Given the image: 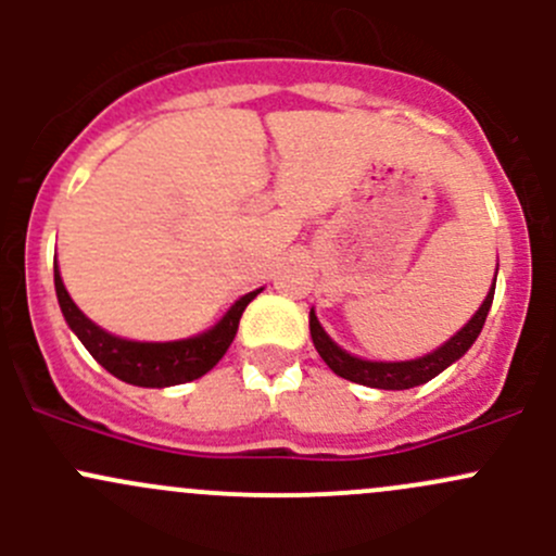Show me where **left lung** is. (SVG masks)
Masks as SVG:
<instances>
[{
    "mask_svg": "<svg viewBox=\"0 0 556 556\" xmlns=\"http://www.w3.org/2000/svg\"><path fill=\"white\" fill-rule=\"evenodd\" d=\"M492 295H495V285H492L490 295L484 299V304L479 306V312L468 319L463 330L457 336H452L441 350L430 352V355L419 357V361H406V363H371L361 361V357H352L350 352H344L341 346H336L333 341L328 339L323 328H319L314 312H309V330L312 341L317 346L319 357L328 363L330 371L341 379H350V382L377 387V390H408V387H417L430 382L433 377H439L446 366H452L454 361L465 355L470 350L476 339H479L481 328H484V319L490 314Z\"/></svg>",
    "mask_w": 556,
    "mask_h": 556,
    "instance_id": "8db88e82",
    "label": "left lung"
}]
</instances>
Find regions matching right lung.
<instances>
[{
  "label": "right lung",
  "mask_w": 556,
  "mask_h": 556,
  "mask_svg": "<svg viewBox=\"0 0 556 556\" xmlns=\"http://www.w3.org/2000/svg\"><path fill=\"white\" fill-rule=\"evenodd\" d=\"M53 279L64 319L75 330L77 339L86 344V350L91 352L93 361L102 363L112 377L137 387H172L193 382V379L212 371L217 366V361L228 352V346H231L244 306L261 293V290L247 293L242 301H237L231 306V312L215 328L195 336V339L153 344V341H126L106 333V330L93 325L86 314L77 309L75 301L66 293L64 282H61L59 266H53Z\"/></svg>",
  "instance_id": "add662e5"
}]
</instances>
